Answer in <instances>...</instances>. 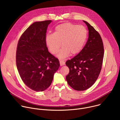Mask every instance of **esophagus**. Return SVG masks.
I'll list each match as a JSON object with an SVG mask.
<instances>
[{
  "mask_svg": "<svg viewBox=\"0 0 120 120\" xmlns=\"http://www.w3.org/2000/svg\"><path fill=\"white\" fill-rule=\"evenodd\" d=\"M59 62H60V64L61 66H63V65L65 64V61L64 60L60 59L59 60Z\"/></svg>",
  "mask_w": 120,
  "mask_h": 120,
  "instance_id": "34e87169",
  "label": "esophagus"
}]
</instances>
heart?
I'll list each match as a JSON object with an SVG mask.
<instances>
[{
  "instance_id": "obj_1",
  "label": "heart",
  "mask_w": 120,
  "mask_h": 120,
  "mask_svg": "<svg viewBox=\"0 0 120 120\" xmlns=\"http://www.w3.org/2000/svg\"><path fill=\"white\" fill-rule=\"evenodd\" d=\"M87 31L82 26L64 23L57 26L53 34L46 35V44L50 52L57 55L60 58H65L71 53L74 55L82 50L87 38Z\"/></svg>"
}]
</instances>
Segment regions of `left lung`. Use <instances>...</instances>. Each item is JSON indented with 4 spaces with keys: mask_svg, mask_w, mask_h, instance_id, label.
<instances>
[{
    "mask_svg": "<svg viewBox=\"0 0 120 120\" xmlns=\"http://www.w3.org/2000/svg\"><path fill=\"white\" fill-rule=\"evenodd\" d=\"M87 41L81 52L65 64L69 73L66 79L70 86L76 91L86 90L97 80L101 72L104 56L103 42L99 33L88 22Z\"/></svg>",
    "mask_w": 120,
    "mask_h": 120,
    "instance_id": "1",
    "label": "left lung"
}]
</instances>
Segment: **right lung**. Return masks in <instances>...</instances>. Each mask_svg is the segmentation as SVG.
<instances>
[{
  "label": "right lung",
  "instance_id": "right-lung-1",
  "mask_svg": "<svg viewBox=\"0 0 120 120\" xmlns=\"http://www.w3.org/2000/svg\"><path fill=\"white\" fill-rule=\"evenodd\" d=\"M51 20L36 22L22 34L17 45L16 64L20 77L31 89L46 90L58 69V59L50 54L45 41Z\"/></svg>",
  "mask_w": 120,
  "mask_h": 120
}]
</instances>
